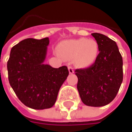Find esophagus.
<instances>
[{"label": "esophagus", "instance_id": "esophagus-1", "mask_svg": "<svg viewBox=\"0 0 132 132\" xmlns=\"http://www.w3.org/2000/svg\"><path fill=\"white\" fill-rule=\"evenodd\" d=\"M68 70H69V73H70V74H73L74 73L73 68L71 66H69L68 67Z\"/></svg>", "mask_w": 132, "mask_h": 132}]
</instances>
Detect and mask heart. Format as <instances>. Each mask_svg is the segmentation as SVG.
Masks as SVG:
<instances>
[{
    "instance_id": "1",
    "label": "heart",
    "mask_w": 132,
    "mask_h": 132,
    "mask_svg": "<svg viewBox=\"0 0 132 132\" xmlns=\"http://www.w3.org/2000/svg\"><path fill=\"white\" fill-rule=\"evenodd\" d=\"M57 51L64 59H73L74 65L80 68H88L95 63L99 53L97 42L87 38L62 41L59 44Z\"/></svg>"
}]
</instances>
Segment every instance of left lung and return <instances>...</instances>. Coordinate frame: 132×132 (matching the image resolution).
<instances>
[{"mask_svg": "<svg viewBox=\"0 0 132 132\" xmlns=\"http://www.w3.org/2000/svg\"><path fill=\"white\" fill-rule=\"evenodd\" d=\"M99 53L93 64L77 69V89L80 98L89 106H103L112 101L123 81V59L116 43L104 34L93 33Z\"/></svg>", "mask_w": 132, "mask_h": 132, "instance_id": "1", "label": "left lung"}]
</instances>
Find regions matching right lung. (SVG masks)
<instances>
[{
	"label": "right lung",
	"instance_id": "add662e5",
	"mask_svg": "<svg viewBox=\"0 0 132 132\" xmlns=\"http://www.w3.org/2000/svg\"><path fill=\"white\" fill-rule=\"evenodd\" d=\"M48 45V37L23 39L12 47L8 60L9 84L19 100L34 109L52 107L69 75L66 66L44 64Z\"/></svg>",
	"mask_w": 132,
	"mask_h": 132
}]
</instances>
